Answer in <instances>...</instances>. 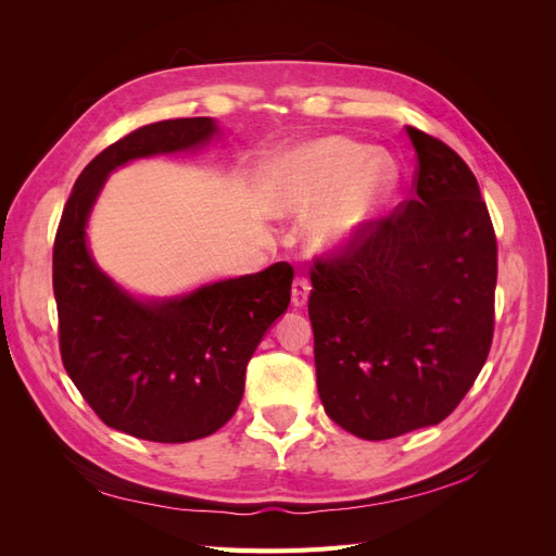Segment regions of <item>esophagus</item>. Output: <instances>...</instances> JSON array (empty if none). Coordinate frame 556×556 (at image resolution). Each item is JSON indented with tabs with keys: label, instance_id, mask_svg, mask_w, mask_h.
<instances>
[{
	"label": "esophagus",
	"instance_id": "obj_1",
	"mask_svg": "<svg viewBox=\"0 0 556 556\" xmlns=\"http://www.w3.org/2000/svg\"><path fill=\"white\" fill-rule=\"evenodd\" d=\"M308 294H311V282H308V278L296 276L294 282H292V304H294L296 308L306 306Z\"/></svg>",
	"mask_w": 556,
	"mask_h": 556
}]
</instances>
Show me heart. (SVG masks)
Wrapping results in <instances>:
<instances>
[{"label": "heart", "instance_id": "1", "mask_svg": "<svg viewBox=\"0 0 556 556\" xmlns=\"http://www.w3.org/2000/svg\"><path fill=\"white\" fill-rule=\"evenodd\" d=\"M268 206L276 215H311L319 252L350 245L371 227L396 190V162L343 137H325L280 153L268 166Z\"/></svg>", "mask_w": 556, "mask_h": 556}]
</instances>
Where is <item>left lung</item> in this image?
Listing matches in <instances>:
<instances>
[{"mask_svg":"<svg viewBox=\"0 0 556 556\" xmlns=\"http://www.w3.org/2000/svg\"><path fill=\"white\" fill-rule=\"evenodd\" d=\"M406 131L413 199L311 274L317 392L366 441L443 422L494 336L496 237L478 180L450 146Z\"/></svg>","mask_w":556,"mask_h":556,"instance_id":"1","label":"left lung"}]
</instances>
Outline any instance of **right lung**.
<instances>
[{
	"mask_svg": "<svg viewBox=\"0 0 556 556\" xmlns=\"http://www.w3.org/2000/svg\"><path fill=\"white\" fill-rule=\"evenodd\" d=\"M217 131L213 117H178L127 134L83 169L58 227L53 292L62 364L106 427L143 441L188 443L227 425L252 352L290 306L288 262L182 296L141 301L90 255L88 217L111 172L201 148Z\"/></svg>",
	"mask_w": 556,
	"mask_h": 556,
	"instance_id": "obj_1",
	"label": "right lung"
}]
</instances>
